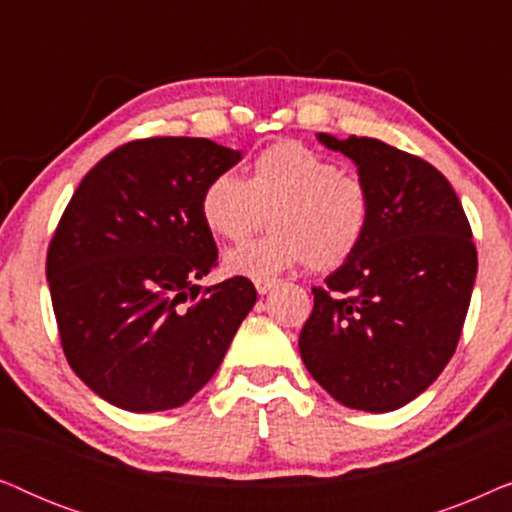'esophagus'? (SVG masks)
I'll return each mask as SVG.
<instances>
[{"instance_id":"34e87169","label":"esophagus","mask_w":512,"mask_h":512,"mask_svg":"<svg viewBox=\"0 0 512 512\" xmlns=\"http://www.w3.org/2000/svg\"><path fill=\"white\" fill-rule=\"evenodd\" d=\"M275 286H277V279H256V291L261 293V296L270 293Z\"/></svg>"}]
</instances>
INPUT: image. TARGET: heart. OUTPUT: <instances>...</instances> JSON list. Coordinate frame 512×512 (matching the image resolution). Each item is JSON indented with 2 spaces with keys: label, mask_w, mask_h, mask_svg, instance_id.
I'll return each mask as SVG.
<instances>
[{
  "label": "heart",
  "mask_w": 512,
  "mask_h": 512,
  "mask_svg": "<svg viewBox=\"0 0 512 512\" xmlns=\"http://www.w3.org/2000/svg\"><path fill=\"white\" fill-rule=\"evenodd\" d=\"M263 212H270L272 233L228 251L233 275L270 279L303 263L340 268L366 240L373 202L359 174L312 146L282 139L251 158L247 181L219 172L200 195L202 223L221 240L249 237Z\"/></svg>",
  "instance_id": "obj_1"
}]
</instances>
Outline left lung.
<instances>
[{"label":"left lung","instance_id":"left-lung-1","mask_svg":"<svg viewBox=\"0 0 512 512\" xmlns=\"http://www.w3.org/2000/svg\"><path fill=\"white\" fill-rule=\"evenodd\" d=\"M317 139L354 160L373 212L359 251L312 289L300 356L347 408L398 410L457 349L478 272L471 226L450 181L426 160L370 137Z\"/></svg>","mask_w":512,"mask_h":512}]
</instances>
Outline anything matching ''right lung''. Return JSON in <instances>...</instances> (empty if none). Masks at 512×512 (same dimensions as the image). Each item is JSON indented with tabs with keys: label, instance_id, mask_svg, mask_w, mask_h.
Instances as JSON below:
<instances>
[{
	"label": "right lung",
	"instance_id": "obj_1",
	"mask_svg": "<svg viewBox=\"0 0 512 512\" xmlns=\"http://www.w3.org/2000/svg\"><path fill=\"white\" fill-rule=\"evenodd\" d=\"M240 160L212 139H135L104 156L69 200L46 256L62 352L116 408L191 401L254 307L247 277L198 284L219 256L200 216L202 188Z\"/></svg>",
	"mask_w": 512,
	"mask_h": 512
}]
</instances>
